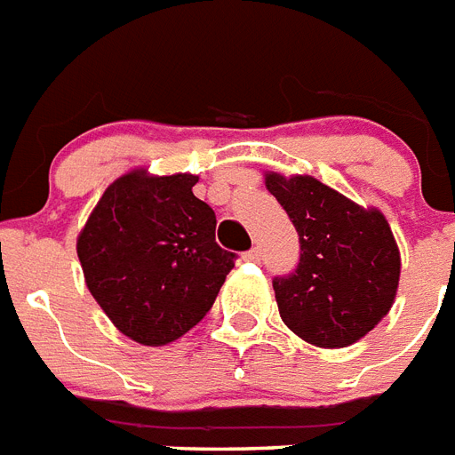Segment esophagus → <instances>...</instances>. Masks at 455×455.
I'll list each match as a JSON object with an SVG mask.
<instances>
[{
    "instance_id": "esophagus-1",
    "label": "esophagus",
    "mask_w": 455,
    "mask_h": 455,
    "mask_svg": "<svg viewBox=\"0 0 455 455\" xmlns=\"http://www.w3.org/2000/svg\"><path fill=\"white\" fill-rule=\"evenodd\" d=\"M243 259H245V261H259L261 259V252H259V250H257V247H252L250 252L243 254Z\"/></svg>"
}]
</instances>
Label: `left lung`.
<instances>
[{
	"label": "left lung",
	"instance_id": "obj_1",
	"mask_svg": "<svg viewBox=\"0 0 455 455\" xmlns=\"http://www.w3.org/2000/svg\"><path fill=\"white\" fill-rule=\"evenodd\" d=\"M299 234L297 268L273 280L280 317L317 348H346L387 315L400 250L383 212L360 208L311 175L266 172Z\"/></svg>",
	"mask_w": 455,
	"mask_h": 455
}]
</instances>
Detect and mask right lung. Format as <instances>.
I'll return each instance as SVG.
<instances>
[{
  "label": "right lung",
  "instance_id": "1",
  "mask_svg": "<svg viewBox=\"0 0 455 455\" xmlns=\"http://www.w3.org/2000/svg\"><path fill=\"white\" fill-rule=\"evenodd\" d=\"M189 172L131 170L107 187L76 238L86 285L114 327L165 346L201 323L234 268L217 245L215 210Z\"/></svg>",
  "mask_w": 455,
  "mask_h": 455
}]
</instances>
